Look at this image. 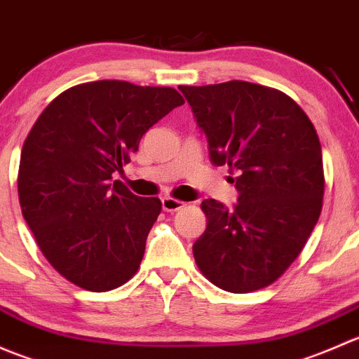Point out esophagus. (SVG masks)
<instances>
[{"instance_id":"1","label":"esophagus","mask_w":359,"mask_h":359,"mask_svg":"<svg viewBox=\"0 0 359 359\" xmlns=\"http://www.w3.org/2000/svg\"><path fill=\"white\" fill-rule=\"evenodd\" d=\"M161 206H163V210H165V212H177V210L184 208V206H186V203H182L179 200H173V198H163Z\"/></svg>"}]
</instances>
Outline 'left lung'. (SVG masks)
Listing matches in <instances>:
<instances>
[{
  "mask_svg": "<svg viewBox=\"0 0 359 359\" xmlns=\"http://www.w3.org/2000/svg\"><path fill=\"white\" fill-rule=\"evenodd\" d=\"M208 140L210 159L238 173L233 208L203 200L205 233L193 253L215 287L247 293L276 281L321 213L325 177L318 133L285 93L248 81L179 86Z\"/></svg>",
  "mask_w": 359,
  "mask_h": 359,
  "instance_id": "1",
  "label": "left lung"
}]
</instances>
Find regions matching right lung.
<instances>
[{
	"instance_id": "1",
	"label": "right lung",
	"mask_w": 359,
	"mask_h": 359,
	"mask_svg": "<svg viewBox=\"0 0 359 359\" xmlns=\"http://www.w3.org/2000/svg\"><path fill=\"white\" fill-rule=\"evenodd\" d=\"M182 104L173 88L104 79L66 90L36 119L20 154V208L71 283L107 292L137 273L161 201L135 196L112 175Z\"/></svg>"
}]
</instances>
